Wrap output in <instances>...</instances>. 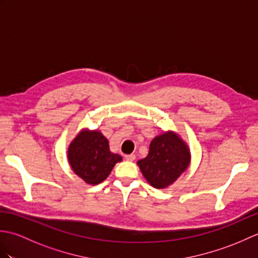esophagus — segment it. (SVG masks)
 <instances>
[{
    "label": "esophagus",
    "mask_w": 258,
    "mask_h": 258,
    "mask_svg": "<svg viewBox=\"0 0 258 258\" xmlns=\"http://www.w3.org/2000/svg\"><path fill=\"white\" fill-rule=\"evenodd\" d=\"M136 158V156L134 154H128V155H125V160L128 161V162H133Z\"/></svg>",
    "instance_id": "obj_1"
}]
</instances>
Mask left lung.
Segmentation results:
<instances>
[{
    "label": "left lung",
    "mask_w": 258,
    "mask_h": 258,
    "mask_svg": "<svg viewBox=\"0 0 258 258\" xmlns=\"http://www.w3.org/2000/svg\"><path fill=\"white\" fill-rule=\"evenodd\" d=\"M189 158L184 142L175 133L168 132L151 142L149 155L139 161L138 165L153 187L165 188L187 168Z\"/></svg>",
    "instance_id": "1"
}]
</instances>
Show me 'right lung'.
I'll return each instance as SVG.
<instances>
[{
	"instance_id": "add662e5",
	"label": "right lung",
	"mask_w": 258,
	"mask_h": 258,
	"mask_svg": "<svg viewBox=\"0 0 258 258\" xmlns=\"http://www.w3.org/2000/svg\"><path fill=\"white\" fill-rule=\"evenodd\" d=\"M120 161L122 157L109 152L108 141L97 131H83L69 147L71 167L87 184L102 183Z\"/></svg>"
}]
</instances>
